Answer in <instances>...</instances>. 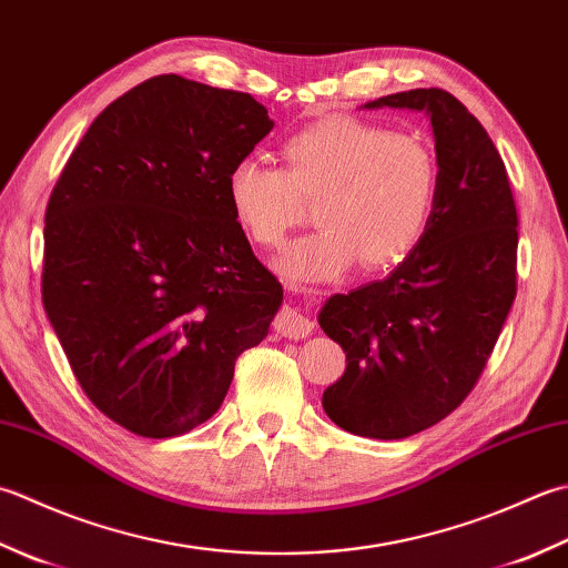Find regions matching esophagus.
<instances>
[{"label": "esophagus", "mask_w": 568, "mask_h": 568, "mask_svg": "<svg viewBox=\"0 0 568 568\" xmlns=\"http://www.w3.org/2000/svg\"><path fill=\"white\" fill-rule=\"evenodd\" d=\"M315 322H310L305 315H300L295 307H283L275 317V332L287 339H303L313 335Z\"/></svg>", "instance_id": "esophagus-1"}]
</instances>
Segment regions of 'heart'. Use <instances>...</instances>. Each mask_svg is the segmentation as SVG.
<instances>
[{"label": "heart", "instance_id": "heart-1", "mask_svg": "<svg viewBox=\"0 0 568 568\" xmlns=\"http://www.w3.org/2000/svg\"><path fill=\"white\" fill-rule=\"evenodd\" d=\"M285 170L258 160L231 166L226 199L236 224L263 248L281 246L317 196V231L277 258L291 283H325L354 263L384 271L414 253L433 224L440 164L428 142L379 122L337 115L283 144Z\"/></svg>", "mask_w": 568, "mask_h": 568}]
</instances>
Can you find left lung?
<instances>
[{
  "mask_svg": "<svg viewBox=\"0 0 568 568\" xmlns=\"http://www.w3.org/2000/svg\"><path fill=\"white\" fill-rule=\"evenodd\" d=\"M364 108L426 113L440 164L420 246L317 315L347 354L322 394L325 414L354 436L396 440L436 426L480 379L517 295V206L490 135L448 91L416 88Z\"/></svg>",
  "mask_w": 568,
  "mask_h": 568,
  "instance_id": "obj_1",
  "label": "left lung"
}]
</instances>
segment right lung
I'll return each instance as SVG.
<instances>
[{"label":"right lung","instance_id":"add662e5","mask_svg":"<svg viewBox=\"0 0 568 568\" xmlns=\"http://www.w3.org/2000/svg\"><path fill=\"white\" fill-rule=\"evenodd\" d=\"M271 130L248 93L154 75L93 120L53 186L43 310L85 396L138 436L214 416L281 310L226 199Z\"/></svg>","mask_w":568,"mask_h":568}]
</instances>
